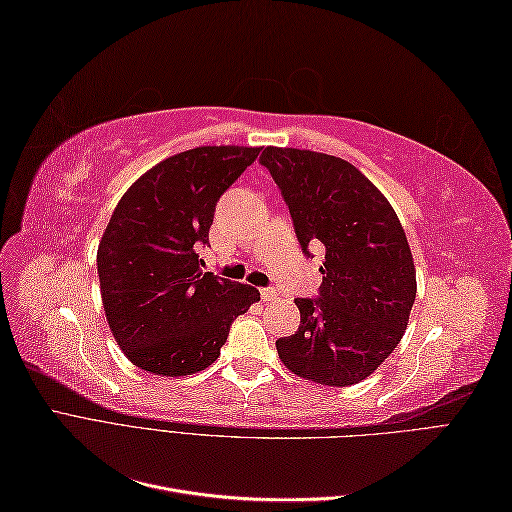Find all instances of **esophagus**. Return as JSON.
Returning <instances> with one entry per match:
<instances>
[{"mask_svg": "<svg viewBox=\"0 0 512 512\" xmlns=\"http://www.w3.org/2000/svg\"><path fill=\"white\" fill-rule=\"evenodd\" d=\"M260 294H262V301H275L277 299V292L273 288H262Z\"/></svg>", "mask_w": 512, "mask_h": 512, "instance_id": "esophagus-1", "label": "esophagus"}]
</instances>
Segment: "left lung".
Instances as JSON below:
<instances>
[{"label": "left lung", "mask_w": 512, "mask_h": 512, "mask_svg": "<svg viewBox=\"0 0 512 512\" xmlns=\"http://www.w3.org/2000/svg\"><path fill=\"white\" fill-rule=\"evenodd\" d=\"M269 168L294 232L324 250L318 299H294L301 324L275 342L305 380L350 386L384 363L406 333L416 297L410 245L395 209L350 162L309 149L267 147Z\"/></svg>", "instance_id": "1"}]
</instances>
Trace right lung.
<instances>
[{"instance_id": "obj_1", "label": "right lung", "mask_w": 512, "mask_h": 512, "mask_svg": "<svg viewBox=\"0 0 512 512\" xmlns=\"http://www.w3.org/2000/svg\"><path fill=\"white\" fill-rule=\"evenodd\" d=\"M260 147H196L149 168L117 203L98 245L115 342L153 376H192L220 356L230 324L260 292L200 271L215 205Z\"/></svg>"}]
</instances>
